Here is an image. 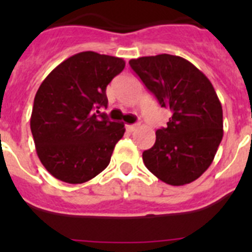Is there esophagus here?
<instances>
[{
  "instance_id": "1",
  "label": "esophagus",
  "mask_w": 252,
  "mask_h": 252,
  "mask_svg": "<svg viewBox=\"0 0 252 252\" xmlns=\"http://www.w3.org/2000/svg\"><path fill=\"white\" fill-rule=\"evenodd\" d=\"M137 126H139V125H137V124H133V125H126V128H127L128 131H131V132H132V131L136 130Z\"/></svg>"
}]
</instances>
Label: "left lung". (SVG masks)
Here are the masks:
<instances>
[{"label":"left lung","mask_w":252,"mask_h":252,"mask_svg":"<svg viewBox=\"0 0 252 252\" xmlns=\"http://www.w3.org/2000/svg\"><path fill=\"white\" fill-rule=\"evenodd\" d=\"M130 66L160 106L171 111L153 148L142 153L144 164L166 184L192 183L212 164L223 136L222 106L212 83L177 55L131 59Z\"/></svg>","instance_id":"1"}]
</instances>
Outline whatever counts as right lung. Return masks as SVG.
<instances>
[{"label":"right lung","instance_id":"1","mask_svg":"<svg viewBox=\"0 0 252 252\" xmlns=\"http://www.w3.org/2000/svg\"><path fill=\"white\" fill-rule=\"evenodd\" d=\"M124 68L121 58L82 51L40 84L30 128L37 157L54 178L81 184L110 164L125 125L110 121L99 108L108 104L107 86Z\"/></svg>","mask_w":252,"mask_h":252}]
</instances>
